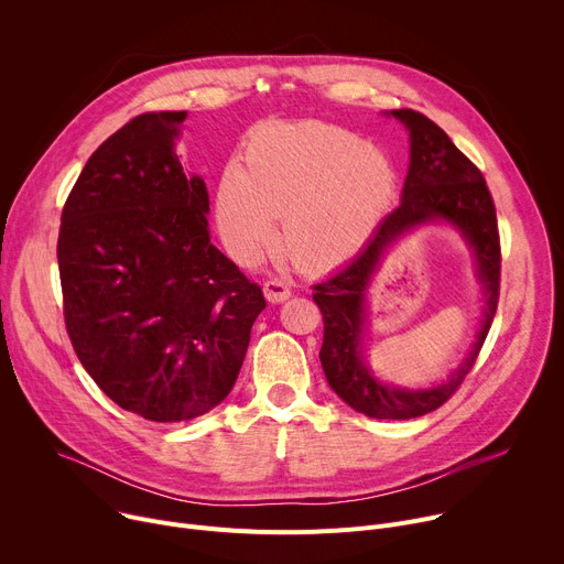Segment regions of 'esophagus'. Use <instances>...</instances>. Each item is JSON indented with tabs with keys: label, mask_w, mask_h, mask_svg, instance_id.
<instances>
[{
	"label": "esophagus",
	"mask_w": 564,
	"mask_h": 564,
	"mask_svg": "<svg viewBox=\"0 0 564 564\" xmlns=\"http://www.w3.org/2000/svg\"><path fill=\"white\" fill-rule=\"evenodd\" d=\"M263 290H265L268 301H272V303H283L285 299H290V296H292V290L288 288V283H283V281H279V279H270V281H265Z\"/></svg>",
	"instance_id": "1"
}]
</instances>
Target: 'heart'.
Returning <instances> with one entry per match:
<instances>
[{
  "instance_id": "b5f03b06",
  "label": "heart",
  "mask_w": 564,
  "mask_h": 564,
  "mask_svg": "<svg viewBox=\"0 0 564 564\" xmlns=\"http://www.w3.org/2000/svg\"><path fill=\"white\" fill-rule=\"evenodd\" d=\"M395 166L376 145L328 123L256 130L216 195L218 231L240 263L283 242L303 270H328L360 249L395 195Z\"/></svg>"
}]
</instances>
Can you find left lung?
<instances>
[{
	"mask_svg": "<svg viewBox=\"0 0 564 564\" xmlns=\"http://www.w3.org/2000/svg\"><path fill=\"white\" fill-rule=\"evenodd\" d=\"M391 115L409 128L412 137V160L400 207L380 223L367 247L348 265L313 285V301L324 319L319 360L333 391L369 419L406 421L445 404L473 371L497 313L501 247L495 202L481 171L425 115L416 110H391ZM436 217L458 226L476 251L478 273L487 290L482 330L469 360L445 386L419 392L387 388L370 376L359 357L364 290L386 247L404 230Z\"/></svg>",
	"mask_w": 564,
	"mask_h": 564,
	"instance_id": "1",
	"label": "left lung"
}]
</instances>
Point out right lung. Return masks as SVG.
I'll use <instances>...</instances> for the list:
<instances>
[{"label": "right lung", "instance_id": "1", "mask_svg": "<svg viewBox=\"0 0 564 564\" xmlns=\"http://www.w3.org/2000/svg\"><path fill=\"white\" fill-rule=\"evenodd\" d=\"M186 112H145L100 143L61 216L67 335L110 400L152 423L191 421L236 384L259 283L212 245L209 193L175 155Z\"/></svg>", "mask_w": 564, "mask_h": 564}]
</instances>
